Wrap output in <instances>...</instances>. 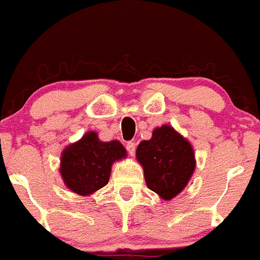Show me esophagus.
Listing matches in <instances>:
<instances>
[{"label": "esophagus", "instance_id": "34e87169", "mask_svg": "<svg viewBox=\"0 0 260 260\" xmlns=\"http://www.w3.org/2000/svg\"><path fill=\"white\" fill-rule=\"evenodd\" d=\"M127 150H128V154H129L131 156L135 155V153H136V144H135V142H133V141L128 142V144H127Z\"/></svg>", "mask_w": 260, "mask_h": 260}]
</instances>
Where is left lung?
I'll return each instance as SVG.
<instances>
[{
	"label": "left lung",
	"instance_id": "left-lung-1",
	"mask_svg": "<svg viewBox=\"0 0 260 260\" xmlns=\"http://www.w3.org/2000/svg\"><path fill=\"white\" fill-rule=\"evenodd\" d=\"M136 158L144 168L147 188L166 201L184 190L196 168L190 142L167 124L155 128L150 140L140 142Z\"/></svg>",
	"mask_w": 260,
	"mask_h": 260
}]
</instances>
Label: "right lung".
Here are the masks:
<instances>
[{"label":"right lung","instance_id":"1","mask_svg":"<svg viewBox=\"0 0 260 260\" xmlns=\"http://www.w3.org/2000/svg\"><path fill=\"white\" fill-rule=\"evenodd\" d=\"M125 156L127 150L120 142H104L90 131L63 150L60 176L70 190L90 196L107 185L113 163Z\"/></svg>","mask_w":260,"mask_h":260}]
</instances>
